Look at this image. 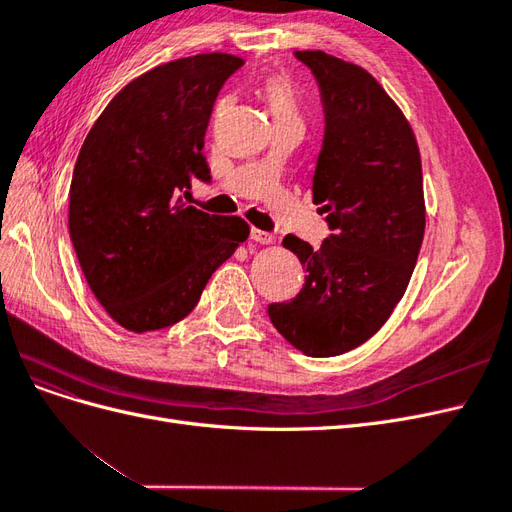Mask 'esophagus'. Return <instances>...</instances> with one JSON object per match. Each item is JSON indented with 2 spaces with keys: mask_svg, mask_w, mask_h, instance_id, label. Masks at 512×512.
<instances>
[{
  "mask_svg": "<svg viewBox=\"0 0 512 512\" xmlns=\"http://www.w3.org/2000/svg\"><path fill=\"white\" fill-rule=\"evenodd\" d=\"M252 239L260 245H271L275 241V237L267 230H260V228H252Z\"/></svg>",
  "mask_w": 512,
  "mask_h": 512,
  "instance_id": "esophagus-1",
  "label": "esophagus"
}]
</instances>
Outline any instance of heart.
<instances>
[{"label": "heart", "mask_w": 512, "mask_h": 512, "mask_svg": "<svg viewBox=\"0 0 512 512\" xmlns=\"http://www.w3.org/2000/svg\"><path fill=\"white\" fill-rule=\"evenodd\" d=\"M265 100L269 113L275 121L286 119H301V98L299 91L286 76H271L265 83Z\"/></svg>", "instance_id": "obj_1"}]
</instances>
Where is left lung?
<instances>
[{"label":"left lung","instance_id":"1","mask_svg":"<svg viewBox=\"0 0 512 512\" xmlns=\"http://www.w3.org/2000/svg\"><path fill=\"white\" fill-rule=\"evenodd\" d=\"M314 72L324 141L314 203L333 235L320 247L286 235L305 269L301 292L269 318L307 356L365 344L404 297L425 235L421 153L408 119L361 66L324 51H294Z\"/></svg>","mask_w":512,"mask_h":512}]
</instances>
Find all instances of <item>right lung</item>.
<instances>
[{
    "instance_id": "1",
    "label": "right lung",
    "mask_w": 512,
    "mask_h": 512,
    "mask_svg": "<svg viewBox=\"0 0 512 512\" xmlns=\"http://www.w3.org/2000/svg\"><path fill=\"white\" fill-rule=\"evenodd\" d=\"M243 59L203 53L138 76L91 126L70 183L68 228L85 280L123 329L147 333L188 316L209 277L250 237L237 215L183 203L211 179L205 132Z\"/></svg>"
}]
</instances>
